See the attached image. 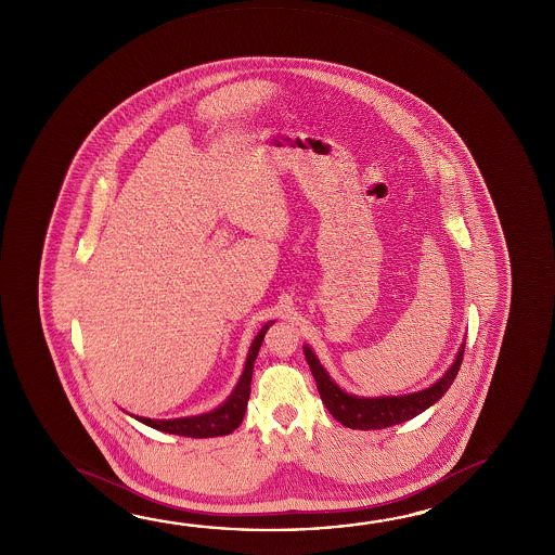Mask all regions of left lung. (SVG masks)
Here are the masks:
<instances>
[{
	"mask_svg": "<svg viewBox=\"0 0 555 555\" xmlns=\"http://www.w3.org/2000/svg\"><path fill=\"white\" fill-rule=\"evenodd\" d=\"M304 354L318 383L321 400L325 402V406L336 422L352 429H383V427L397 426L400 422L418 416L449 391L463 364L464 345L461 346L454 364L447 370L446 375L426 391L412 392L404 397H379V399L352 397L343 389H338L308 346H304Z\"/></svg>",
	"mask_w": 555,
	"mask_h": 555,
	"instance_id": "8db88e82",
	"label": "left lung"
}]
</instances>
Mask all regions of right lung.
<instances>
[{
	"mask_svg": "<svg viewBox=\"0 0 555 555\" xmlns=\"http://www.w3.org/2000/svg\"><path fill=\"white\" fill-rule=\"evenodd\" d=\"M271 323H267L261 333L255 336L254 345L249 348L247 354L246 370L242 373V379L237 382V387L234 392L230 395V399L209 414H201V416H193V418H178V420H151V418H137L143 422L146 426L155 427L158 431L164 434H173V436L182 437H217L228 436L236 429L244 414H246L247 400H249V391H251V373H254V362L259 352V346L263 343L264 333Z\"/></svg>",
	"mask_w": 555,
	"mask_h": 555,
	"instance_id": "1",
	"label": "right lung"
}]
</instances>
